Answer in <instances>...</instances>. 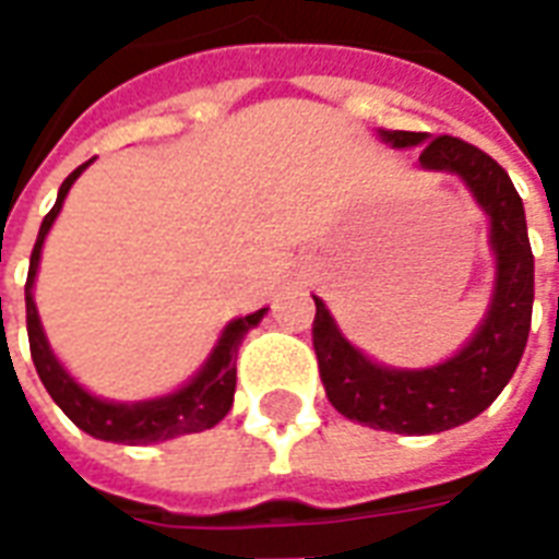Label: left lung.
<instances>
[{"mask_svg":"<svg viewBox=\"0 0 559 559\" xmlns=\"http://www.w3.org/2000/svg\"><path fill=\"white\" fill-rule=\"evenodd\" d=\"M380 140L395 148L419 146L421 170L455 173L491 221L493 293L488 314L461 350L431 368L407 371L368 359L341 335L335 317L317 299L314 353L332 407L353 421L380 431L440 433L476 419L515 374L533 317V251L524 203L509 173L464 140L431 138L419 131H386Z\"/></svg>","mask_w":559,"mask_h":559,"instance_id":"8db88e82","label":"left lung"}]
</instances>
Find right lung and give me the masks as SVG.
Masks as SVG:
<instances>
[{
	"label": "right lung",
	"instance_id": "obj_1",
	"mask_svg": "<svg viewBox=\"0 0 559 559\" xmlns=\"http://www.w3.org/2000/svg\"><path fill=\"white\" fill-rule=\"evenodd\" d=\"M90 164L92 160L80 164L78 170L71 173L66 182H62L59 197H56V206L44 215L41 230H38V242L32 248L29 278H26V332H29V350L35 371L41 377L44 389L50 392V399L59 404V411L66 413L80 431L92 433L98 440H107V443L146 445L160 443V440H173L179 433L206 431V428L218 425L230 413L233 392H236V353H239V344H242L245 335L263 320L269 308H260L254 314L230 320L224 326V332H221L215 350L209 353L206 365L182 389H176L170 395H160V399L134 401V404L104 401L98 395L86 392L62 368V362L56 359L50 344H47L32 287H35V275H38V263H41L44 239H47V233L53 227L56 215H59V209L66 203L71 185L78 182V176Z\"/></svg>",
	"mask_w": 559,
	"mask_h": 559
}]
</instances>
